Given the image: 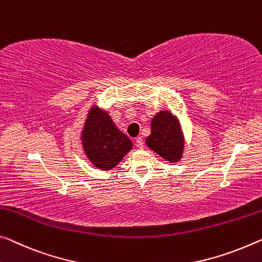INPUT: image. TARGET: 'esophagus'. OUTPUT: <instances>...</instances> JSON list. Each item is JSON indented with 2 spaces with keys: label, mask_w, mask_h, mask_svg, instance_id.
<instances>
[{
  "label": "esophagus",
  "mask_w": 262,
  "mask_h": 262,
  "mask_svg": "<svg viewBox=\"0 0 262 262\" xmlns=\"http://www.w3.org/2000/svg\"><path fill=\"white\" fill-rule=\"evenodd\" d=\"M136 146L139 147V148L144 147V142H143L142 137H138V138H136Z\"/></svg>",
  "instance_id": "34e87169"
}]
</instances>
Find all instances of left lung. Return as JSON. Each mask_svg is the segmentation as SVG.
<instances>
[{"mask_svg": "<svg viewBox=\"0 0 262 262\" xmlns=\"http://www.w3.org/2000/svg\"><path fill=\"white\" fill-rule=\"evenodd\" d=\"M146 145L170 163H177L183 156L184 137L179 120L168 111H160L151 122V135Z\"/></svg>", "mask_w": 262, "mask_h": 262, "instance_id": "8db88e82", "label": "left lung"}]
</instances>
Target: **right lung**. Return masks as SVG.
<instances>
[{
  "instance_id": "1",
  "label": "right lung",
  "mask_w": 262,
  "mask_h": 262,
  "mask_svg": "<svg viewBox=\"0 0 262 262\" xmlns=\"http://www.w3.org/2000/svg\"><path fill=\"white\" fill-rule=\"evenodd\" d=\"M82 143L90 162L100 170L115 167L132 148V142L116 127L105 111L92 106L82 131Z\"/></svg>"
}]
</instances>
